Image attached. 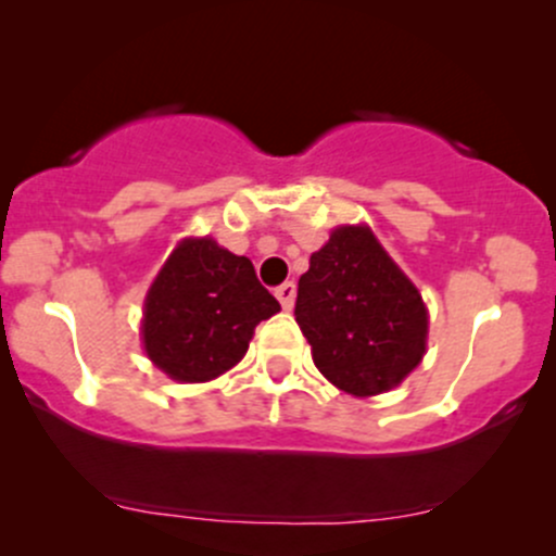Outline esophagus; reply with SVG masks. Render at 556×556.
Instances as JSON below:
<instances>
[{
  "instance_id": "34e87169",
  "label": "esophagus",
  "mask_w": 556,
  "mask_h": 556,
  "mask_svg": "<svg viewBox=\"0 0 556 556\" xmlns=\"http://www.w3.org/2000/svg\"><path fill=\"white\" fill-rule=\"evenodd\" d=\"M274 295H277V301H279V304H282V309H293V304H295V285L293 282L279 285V288L274 290Z\"/></svg>"
}]
</instances>
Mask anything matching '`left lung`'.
Masks as SVG:
<instances>
[{
  "mask_svg": "<svg viewBox=\"0 0 556 556\" xmlns=\"http://www.w3.org/2000/svg\"><path fill=\"white\" fill-rule=\"evenodd\" d=\"M295 323L319 374L355 397L401 384L428 344L422 295L368 226H339L309 257Z\"/></svg>",
  "mask_w": 556,
  "mask_h": 556,
  "instance_id": "left-lung-1",
  "label": "left lung"
}]
</instances>
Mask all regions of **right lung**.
<instances>
[{
	"instance_id": "right-lung-1",
	"label": "right lung",
	"mask_w": 556,
	"mask_h": 556,
	"mask_svg": "<svg viewBox=\"0 0 556 556\" xmlns=\"http://www.w3.org/2000/svg\"><path fill=\"white\" fill-rule=\"evenodd\" d=\"M279 312L250 257L215 239H182L144 299L142 344L177 382H210L237 366L255 325Z\"/></svg>"
}]
</instances>
